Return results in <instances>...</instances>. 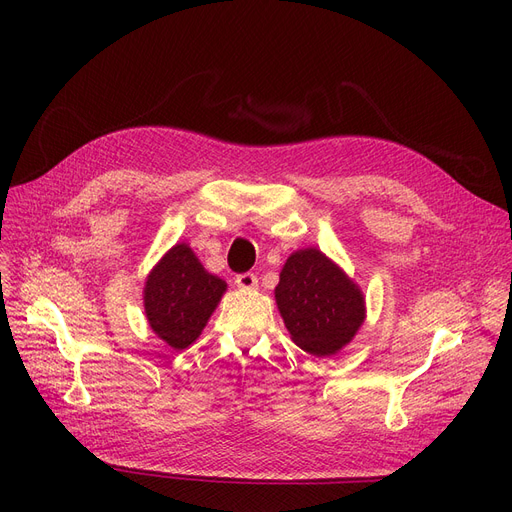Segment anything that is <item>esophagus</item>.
<instances>
[{"label":"esophagus","instance_id":"1","mask_svg":"<svg viewBox=\"0 0 512 512\" xmlns=\"http://www.w3.org/2000/svg\"><path fill=\"white\" fill-rule=\"evenodd\" d=\"M234 282H236V286L242 288V290H253V288H257L259 278H257V274L247 272V274H238Z\"/></svg>","mask_w":512,"mask_h":512}]
</instances>
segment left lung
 <instances>
[{
    "label": "left lung",
    "instance_id": "left-lung-1",
    "mask_svg": "<svg viewBox=\"0 0 512 512\" xmlns=\"http://www.w3.org/2000/svg\"><path fill=\"white\" fill-rule=\"evenodd\" d=\"M276 303L292 340L315 357L351 342L365 317L361 290L317 249L288 257Z\"/></svg>",
    "mask_w": 512,
    "mask_h": 512
}]
</instances>
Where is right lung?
<instances>
[{
	"label": "right lung",
	"mask_w": 512,
	"mask_h": 512,
	"mask_svg": "<svg viewBox=\"0 0 512 512\" xmlns=\"http://www.w3.org/2000/svg\"><path fill=\"white\" fill-rule=\"evenodd\" d=\"M224 290L226 282L205 272L191 249L176 245L145 284L151 330L172 348H186L199 338Z\"/></svg>",
	"instance_id": "obj_1"
}]
</instances>
